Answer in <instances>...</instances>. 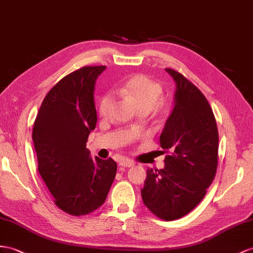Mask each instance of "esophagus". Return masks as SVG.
Wrapping results in <instances>:
<instances>
[{
  "mask_svg": "<svg viewBox=\"0 0 253 253\" xmlns=\"http://www.w3.org/2000/svg\"><path fill=\"white\" fill-rule=\"evenodd\" d=\"M120 166H122V167H126V168H130V167L134 166V163H133L132 160H130V159L124 158V159H122V160H121Z\"/></svg>",
  "mask_w": 253,
  "mask_h": 253,
  "instance_id": "esophagus-1",
  "label": "esophagus"
}]
</instances>
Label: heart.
<instances>
[{
	"label": "heart",
	"instance_id": "1",
	"mask_svg": "<svg viewBox=\"0 0 253 253\" xmlns=\"http://www.w3.org/2000/svg\"><path fill=\"white\" fill-rule=\"evenodd\" d=\"M122 92L131 98L139 109L152 110L158 105L163 97V86L144 75H135L129 78L122 85ZM114 98L112 94H106L99 101V114L108 118L112 112Z\"/></svg>",
	"mask_w": 253,
	"mask_h": 253
}]
</instances>
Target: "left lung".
Instances as JSON below:
<instances>
[{"mask_svg": "<svg viewBox=\"0 0 253 253\" xmlns=\"http://www.w3.org/2000/svg\"><path fill=\"white\" fill-rule=\"evenodd\" d=\"M175 81L174 108L160 134V146L170 152L165 169L148 168L143 203L166 220L190 212L206 194L218 166V129L215 116L202 92L186 78L166 68Z\"/></svg>", "mask_w": 253, "mask_h": 253, "instance_id": "left-lung-1", "label": "left lung"}]
</instances>
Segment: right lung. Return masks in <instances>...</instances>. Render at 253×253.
Returning a JSON list of instances; mask_svg holds the SVG:
<instances>
[{
    "label": "right lung",
    "instance_id": "1",
    "mask_svg": "<svg viewBox=\"0 0 253 253\" xmlns=\"http://www.w3.org/2000/svg\"><path fill=\"white\" fill-rule=\"evenodd\" d=\"M106 66H84L64 77L44 97L33 127L38 172L55 205L73 216L94 211L105 202L118 165L93 159L86 148L97 114L94 86Z\"/></svg>",
    "mask_w": 253,
    "mask_h": 253
}]
</instances>
